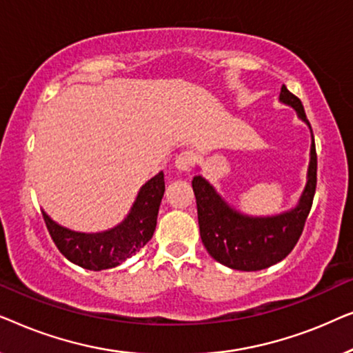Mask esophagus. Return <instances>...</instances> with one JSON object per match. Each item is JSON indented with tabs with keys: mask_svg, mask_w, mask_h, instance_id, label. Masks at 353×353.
<instances>
[{
	"mask_svg": "<svg viewBox=\"0 0 353 353\" xmlns=\"http://www.w3.org/2000/svg\"><path fill=\"white\" fill-rule=\"evenodd\" d=\"M194 163V154L191 151H183L175 157V167L181 172H188Z\"/></svg>",
	"mask_w": 353,
	"mask_h": 353,
	"instance_id": "esophagus-1",
	"label": "esophagus"
}]
</instances>
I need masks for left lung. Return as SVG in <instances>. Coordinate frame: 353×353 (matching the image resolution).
I'll list each match as a JSON object with an SVG mask.
<instances>
[{
  "instance_id": "left-lung-1",
  "label": "left lung",
  "mask_w": 353,
  "mask_h": 353,
  "mask_svg": "<svg viewBox=\"0 0 353 353\" xmlns=\"http://www.w3.org/2000/svg\"><path fill=\"white\" fill-rule=\"evenodd\" d=\"M279 101L296 109L297 117L310 128L301 99L286 86H281ZM316 190V149L312 132L310 163L307 185L301 199L291 210L272 216H250L233 209L205 178H192V191L197 204V220L202 244L207 252L225 267L239 272H257L272 267L288 257L301 238L310 214Z\"/></svg>"
}]
</instances>
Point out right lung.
<instances>
[{
  "mask_svg": "<svg viewBox=\"0 0 353 353\" xmlns=\"http://www.w3.org/2000/svg\"><path fill=\"white\" fill-rule=\"evenodd\" d=\"M163 191V172H159L141 186L127 219L101 233H79L64 228L51 220L45 210L43 219L52 241L67 260L81 268L101 272L117 267L148 244L156 230Z\"/></svg>",
  "mask_w": 353,
  "mask_h": 353,
  "instance_id": "1",
  "label": "right lung"
}]
</instances>
